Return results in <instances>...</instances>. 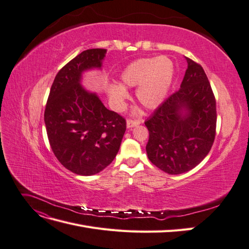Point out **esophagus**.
I'll return each mask as SVG.
<instances>
[{
	"instance_id": "34e87169",
	"label": "esophagus",
	"mask_w": 249,
	"mask_h": 249,
	"mask_svg": "<svg viewBox=\"0 0 249 249\" xmlns=\"http://www.w3.org/2000/svg\"><path fill=\"white\" fill-rule=\"evenodd\" d=\"M142 123L141 119H127L126 120V126L127 127H133L140 124Z\"/></svg>"
}]
</instances>
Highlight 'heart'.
I'll use <instances>...</instances> for the list:
<instances>
[{
	"mask_svg": "<svg viewBox=\"0 0 249 249\" xmlns=\"http://www.w3.org/2000/svg\"><path fill=\"white\" fill-rule=\"evenodd\" d=\"M175 76V65L167 57L142 58L127 65L120 74L123 85L139 86L136 96L147 109H155L164 101ZM109 97L113 108L123 110L124 101L129 97L123 86H112Z\"/></svg>",
	"mask_w": 249,
	"mask_h": 249,
	"instance_id": "1",
	"label": "heart"
}]
</instances>
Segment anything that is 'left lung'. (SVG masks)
<instances>
[{"label": "left lung", "instance_id": "obj_1", "mask_svg": "<svg viewBox=\"0 0 249 249\" xmlns=\"http://www.w3.org/2000/svg\"><path fill=\"white\" fill-rule=\"evenodd\" d=\"M180 88L144 123L149 161L169 175L191 170L209 154L216 135V100L201 65L187 58Z\"/></svg>", "mask_w": 249, "mask_h": 249}]
</instances>
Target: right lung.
Wrapping results in <instances>:
<instances>
[{"label": "right lung", "mask_w": 249, "mask_h": 249, "mask_svg": "<svg viewBox=\"0 0 249 249\" xmlns=\"http://www.w3.org/2000/svg\"><path fill=\"white\" fill-rule=\"evenodd\" d=\"M105 49L82 52L56 74L44 110L53 153L79 176H93L116 157L126 129L125 119L104 106L100 97L82 87V73L101 69Z\"/></svg>", "instance_id": "add662e5"}]
</instances>
